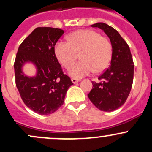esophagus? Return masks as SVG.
Instances as JSON below:
<instances>
[{
    "mask_svg": "<svg viewBox=\"0 0 152 152\" xmlns=\"http://www.w3.org/2000/svg\"><path fill=\"white\" fill-rule=\"evenodd\" d=\"M71 81H72L73 84H76L77 82H79V80L76 79H71Z\"/></svg>",
    "mask_w": 152,
    "mask_h": 152,
    "instance_id": "1",
    "label": "esophagus"
}]
</instances>
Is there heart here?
<instances>
[{
  "mask_svg": "<svg viewBox=\"0 0 152 152\" xmlns=\"http://www.w3.org/2000/svg\"><path fill=\"white\" fill-rule=\"evenodd\" d=\"M66 38L68 42H58L54 50L58 61L66 68L81 58V61L70 68L71 78L82 79L93 71L100 73L109 66L113 49L107 38L90 29L77 30Z\"/></svg>",
  "mask_w": 152,
  "mask_h": 152,
  "instance_id": "1",
  "label": "heart"
}]
</instances>
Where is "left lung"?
I'll list each match as a JSON object with an SVG mask.
<instances>
[{
  "mask_svg": "<svg viewBox=\"0 0 152 152\" xmlns=\"http://www.w3.org/2000/svg\"><path fill=\"white\" fill-rule=\"evenodd\" d=\"M91 26L99 28L105 33L111 42L113 53L109 68L99 76V82L93 81L88 97L100 110L114 111L126 102L132 87V56L127 43L114 28L102 22Z\"/></svg>",
  "mask_w": 152,
  "mask_h": 152,
  "instance_id": "1",
  "label": "left lung"
}]
</instances>
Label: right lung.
<instances>
[{
  "instance_id": "right-lung-1",
  "label": "right lung",
  "mask_w": 152,
  "mask_h": 152,
  "mask_svg": "<svg viewBox=\"0 0 152 152\" xmlns=\"http://www.w3.org/2000/svg\"><path fill=\"white\" fill-rule=\"evenodd\" d=\"M63 33L58 28H36L20 45L16 56L15 77L20 96L29 109L42 115L58 110L73 85L55 54V45ZM27 64L36 68L34 76L24 73Z\"/></svg>"
}]
</instances>
